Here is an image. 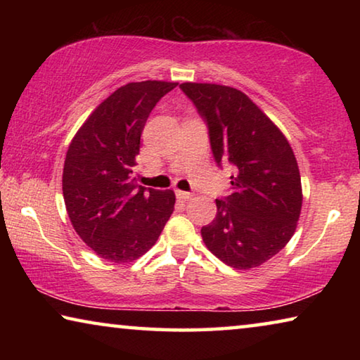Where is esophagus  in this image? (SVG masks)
Masks as SVG:
<instances>
[{"label": "esophagus", "instance_id": "esophagus-1", "mask_svg": "<svg viewBox=\"0 0 360 360\" xmlns=\"http://www.w3.org/2000/svg\"><path fill=\"white\" fill-rule=\"evenodd\" d=\"M176 197H178L179 200H191L192 197H193V193H191V192H182V191H176Z\"/></svg>", "mask_w": 360, "mask_h": 360}]
</instances>
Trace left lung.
I'll list each match as a JSON object with an SVG mask.
<instances>
[{
    "mask_svg": "<svg viewBox=\"0 0 360 360\" xmlns=\"http://www.w3.org/2000/svg\"><path fill=\"white\" fill-rule=\"evenodd\" d=\"M179 87L208 124L217 165L229 162L231 193L216 200L202 229L206 248L236 270L260 266L288 245L302 211V181L288 138L241 90L219 84Z\"/></svg>",
    "mask_w": 360,
    "mask_h": 360,
    "instance_id": "left-lung-1",
    "label": "left lung"
}]
</instances>
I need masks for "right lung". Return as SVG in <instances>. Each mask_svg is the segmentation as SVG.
Segmentation results:
<instances>
[{"label": "right lung", "instance_id": "obj_1", "mask_svg": "<svg viewBox=\"0 0 360 360\" xmlns=\"http://www.w3.org/2000/svg\"><path fill=\"white\" fill-rule=\"evenodd\" d=\"M176 85H122L95 108L66 152L62 184L70 221L85 245L112 264L148 252L174 210V192L138 186L133 167L146 120Z\"/></svg>", "mask_w": 360, "mask_h": 360}]
</instances>
